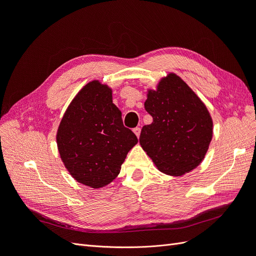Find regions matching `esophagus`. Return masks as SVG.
I'll return each mask as SVG.
<instances>
[{
    "instance_id": "34e87169",
    "label": "esophagus",
    "mask_w": 256,
    "mask_h": 256,
    "mask_svg": "<svg viewBox=\"0 0 256 256\" xmlns=\"http://www.w3.org/2000/svg\"><path fill=\"white\" fill-rule=\"evenodd\" d=\"M134 132L136 134V136L138 138L140 136V134H141V128L140 127H136L134 128Z\"/></svg>"
}]
</instances>
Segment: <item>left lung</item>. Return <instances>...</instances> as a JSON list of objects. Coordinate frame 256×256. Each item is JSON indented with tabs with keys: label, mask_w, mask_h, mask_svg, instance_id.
<instances>
[{
	"label": "left lung",
	"mask_w": 256,
	"mask_h": 256,
	"mask_svg": "<svg viewBox=\"0 0 256 256\" xmlns=\"http://www.w3.org/2000/svg\"><path fill=\"white\" fill-rule=\"evenodd\" d=\"M152 122L142 128L140 144L159 171L180 176L204 159L212 138L206 106L180 76L170 74L144 104Z\"/></svg>",
	"instance_id": "8db88e82"
}]
</instances>
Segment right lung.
<instances>
[{
    "label": "right lung",
    "mask_w": 256,
    "mask_h": 256,
    "mask_svg": "<svg viewBox=\"0 0 256 256\" xmlns=\"http://www.w3.org/2000/svg\"><path fill=\"white\" fill-rule=\"evenodd\" d=\"M60 158L76 182L100 188L118 175L136 136L124 126L112 90L92 81L78 92L56 134Z\"/></svg>",
    "instance_id": "add662e5"
}]
</instances>
